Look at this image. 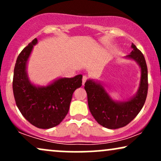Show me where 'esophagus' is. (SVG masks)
<instances>
[{
  "label": "esophagus",
  "mask_w": 161,
  "mask_h": 161,
  "mask_svg": "<svg viewBox=\"0 0 161 161\" xmlns=\"http://www.w3.org/2000/svg\"><path fill=\"white\" fill-rule=\"evenodd\" d=\"M87 79H88V77H87L86 75H83V77H82V85L83 86L85 85V83H86Z\"/></svg>",
  "instance_id": "esophagus-1"
}]
</instances>
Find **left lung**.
Returning a JSON list of instances; mask_svg holds the SVG:
<instances>
[{
	"label": "left lung",
	"instance_id": "left-lung-1",
	"mask_svg": "<svg viewBox=\"0 0 161 161\" xmlns=\"http://www.w3.org/2000/svg\"><path fill=\"white\" fill-rule=\"evenodd\" d=\"M132 48V51L126 57L135 60L141 68L140 86L133 97L127 101L117 102L110 97L100 82L89 79L85 83L92 115L100 125L108 129H119L129 124L141 111L147 97L148 82L145 57L133 43Z\"/></svg>",
	"mask_w": 161,
	"mask_h": 161
}]
</instances>
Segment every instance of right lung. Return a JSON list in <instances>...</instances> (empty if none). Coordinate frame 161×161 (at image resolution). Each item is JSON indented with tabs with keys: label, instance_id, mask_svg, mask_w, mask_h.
I'll return each instance as SVG.
<instances>
[{
	"label": "right lung",
	"instance_id": "right-lung-1",
	"mask_svg": "<svg viewBox=\"0 0 161 161\" xmlns=\"http://www.w3.org/2000/svg\"><path fill=\"white\" fill-rule=\"evenodd\" d=\"M35 38L19 53L14 67L13 91L17 108L31 124L39 129L56 126L65 118L69 109L73 92L82 86V75L60 78L47 86H36L30 82L26 64Z\"/></svg>",
	"mask_w": 161,
	"mask_h": 161
}]
</instances>
